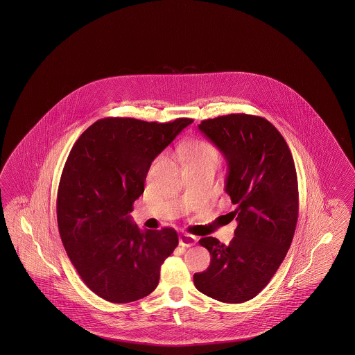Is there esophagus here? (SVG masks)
<instances>
[{
	"label": "esophagus",
	"mask_w": 355,
	"mask_h": 355,
	"mask_svg": "<svg viewBox=\"0 0 355 355\" xmlns=\"http://www.w3.org/2000/svg\"><path fill=\"white\" fill-rule=\"evenodd\" d=\"M196 242H198V238L195 236H191V234L182 233V234L180 236V245H181L182 248H191Z\"/></svg>",
	"instance_id": "esophagus-1"
}]
</instances>
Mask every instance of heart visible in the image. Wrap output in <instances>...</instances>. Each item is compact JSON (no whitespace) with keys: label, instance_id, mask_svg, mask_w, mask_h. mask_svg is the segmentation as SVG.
I'll return each instance as SVG.
<instances>
[{"label":"heart","instance_id":"b5f03b06","mask_svg":"<svg viewBox=\"0 0 355 355\" xmlns=\"http://www.w3.org/2000/svg\"><path fill=\"white\" fill-rule=\"evenodd\" d=\"M186 165L187 164H202V162H214L218 160V153L215 147L205 140H193L184 147Z\"/></svg>","mask_w":355,"mask_h":355}]
</instances>
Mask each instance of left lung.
Segmentation results:
<instances>
[{
	"label": "left lung",
	"mask_w": 355,
	"mask_h": 355,
	"mask_svg": "<svg viewBox=\"0 0 355 355\" xmlns=\"http://www.w3.org/2000/svg\"><path fill=\"white\" fill-rule=\"evenodd\" d=\"M198 128L225 159L236 227L227 246L214 236L199 241L211 263L193 275V284L217 301H250L279 269L295 232L298 183L291 150L279 130L257 116L227 114Z\"/></svg>",
	"instance_id": "obj_1"
}]
</instances>
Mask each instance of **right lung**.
<instances>
[{"mask_svg":"<svg viewBox=\"0 0 355 355\" xmlns=\"http://www.w3.org/2000/svg\"><path fill=\"white\" fill-rule=\"evenodd\" d=\"M190 123L98 119L70 150L58 186V230L76 272L105 301L150 294L178 245L172 227L141 230L129 214L152 162Z\"/></svg>","mask_w":355,"mask_h":355,"instance_id":"obj_1","label":"right lung"}]
</instances>
